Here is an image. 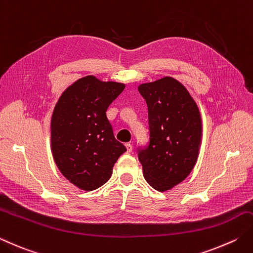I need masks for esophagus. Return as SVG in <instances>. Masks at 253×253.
Wrapping results in <instances>:
<instances>
[{
	"instance_id": "1",
	"label": "esophagus",
	"mask_w": 253,
	"mask_h": 253,
	"mask_svg": "<svg viewBox=\"0 0 253 253\" xmlns=\"http://www.w3.org/2000/svg\"><path fill=\"white\" fill-rule=\"evenodd\" d=\"M125 146H126V149H127V152H131V151H132V145H131V143H130V142H127Z\"/></svg>"
}]
</instances>
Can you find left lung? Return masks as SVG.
<instances>
[{
	"instance_id": "1",
	"label": "left lung",
	"mask_w": 253,
	"mask_h": 253,
	"mask_svg": "<svg viewBox=\"0 0 253 253\" xmlns=\"http://www.w3.org/2000/svg\"><path fill=\"white\" fill-rule=\"evenodd\" d=\"M146 100L149 142L138 148L146 181L157 191L172 189L194 168L202 137L196 103L184 85L166 77L138 87Z\"/></svg>"
}]
</instances>
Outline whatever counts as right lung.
<instances>
[{"mask_svg": "<svg viewBox=\"0 0 253 253\" xmlns=\"http://www.w3.org/2000/svg\"><path fill=\"white\" fill-rule=\"evenodd\" d=\"M124 88L122 83L102 82L87 76L69 86L54 107V162L63 176L82 190H96L110 180L114 163L126 151L114 137L106 117L108 106Z\"/></svg>", "mask_w": 253, "mask_h": 253, "instance_id": "right-lung-1", "label": "right lung"}]
</instances>
